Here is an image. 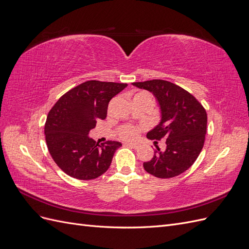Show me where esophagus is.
<instances>
[{"label":"esophagus","instance_id":"obj_1","mask_svg":"<svg viewBox=\"0 0 249 249\" xmlns=\"http://www.w3.org/2000/svg\"><path fill=\"white\" fill-rule=\"evenodd\" d=\"M126 144L129 145V146H131V147H133V148H135V149H138L140 147L139 143H135V142H127Z\"/></svg>","mask_w":249,"mask_h":249}]
</instances>
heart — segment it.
I'll return each mask as SVG.
<instances>
[{"mask_svg": "<svg viewBox=\"0 0 249 249\" xmlns=\"http://www.w3.org/2000/svg\"><path fill=\"white\" fill-rule=\"evenodd\" d=\"M119 136L125 140H132L136 138L139 135V129L137 126L131 124H124L118 129Z\"/></svg>", "mask_w": 249, "mask_h": 249, "instance_id": "obj_1", "label": "heart"}]
</instances>
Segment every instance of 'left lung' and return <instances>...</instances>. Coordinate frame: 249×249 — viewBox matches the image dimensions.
<instances>
[{
    "label": "left lung",
    "instance_id": "8db88e82",
    "mask_svg": "<svg viewBox=\"0 0 249 249\" xmlns=\"http://www.w3.org/2000/svg\"><path fill=\"white\" fill-rule=\"evenodd\" d=\"M133 85L153 92L161 108V122L147 133V138L166 139L164 152L158 147L153 159L143 163V167L159 178L179 176L192 166L203 147L206 109L190 92L168 81L150 80Z\"/></svg>",
    "mask_w": 249,
    "mask_h": 249
}]
</instances>
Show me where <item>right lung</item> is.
<instances>
[{"mask_svg": "<svg viewBox=\"0 0 249 249\" xmlns=\"http://www.w3.org/2000/svg\"><path fill=\"white\" fill-rule=\"evenodd\" d=\"M127 84L86 81L64 93L50 110L44 134L49 152L59 168L78 179H93L110 167L118 141L102 144L89 138L96 122L107 116L109 102Z\"/></svg>", "mask_w": 249, "mask_h": 249, "instance_id": "right-lung-1", "label": "right lung"}]
</instances>
